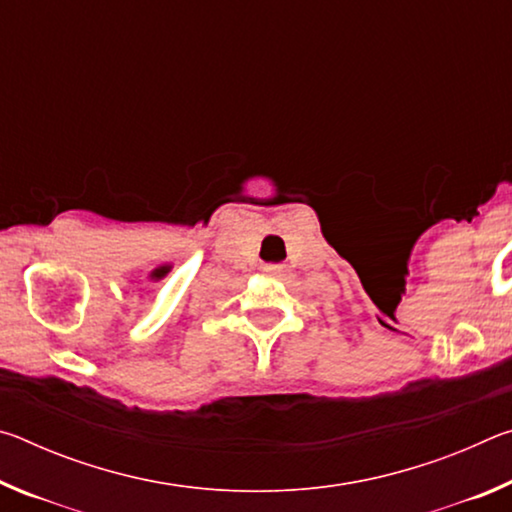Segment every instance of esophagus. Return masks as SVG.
<instances>
[{
	"mask_svg": "<svg viewBox=\"0 0 512 512\" xmlns=\"http://www.w3.org/2000/svg\"><path fill=\"white\" fill-rule=\"evenodd\" d=\"M264 271H266V273H277V266H266Z\"/></svg>",
	"mask_w": 512,
	"mask_h": 512,
	"instance_id": "34e87169",
	"label": "esophagus"
}]
</instances>
